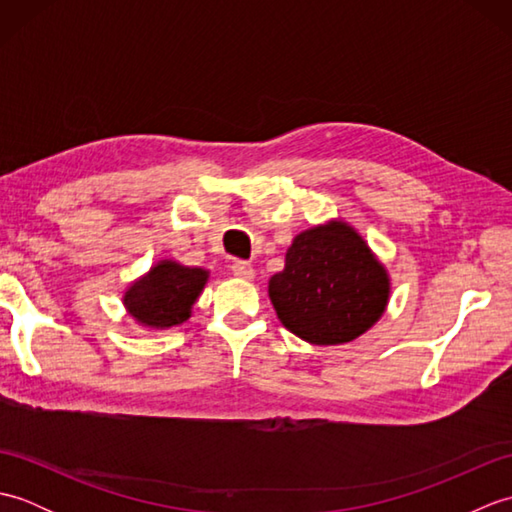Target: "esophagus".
Returning <instances> with one entry per match:
<instances>
[{
	"label": "esophagus",
	"instance_id": "1",
	"mask_svg": "<svg viewBox=\"0 0 512 512\" xmlns=\"http://www.w3.org/2000/svg\"><path fill=\"white\" fill-rule=\"evenodd\" d=\"M231 270H233V275H235L237 279H253V277H255L253 266L246 264V262H235V264L231 266Z\"/></svg>",
	"mask_w": 512,
	"mask_h": 512
}]
</instances>
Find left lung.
Instances as JSON below:
<instances>
[{
  "mask_svg": "<svg viewBox=\"0 0 512 512\" xmlns=\"http://www.w3.org/2000/svg\"><path fill=\"white\" fill-rule=\"evenodd\" d=\"M391 279L363 235L343 220L301 231L268 281L279 321L314 345H341L383 317Z\"/></svg>",
  "mask_w": 512,
  "mask_h": 512,
  "instance_id": "left-lung-1",
  "label": "left lung"
}]
</instances>
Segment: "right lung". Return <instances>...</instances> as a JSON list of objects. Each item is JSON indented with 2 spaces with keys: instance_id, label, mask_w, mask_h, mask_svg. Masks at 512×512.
<instances>
[{
  "instance_id": "right-lung-1",
  "label": "right lung",
  "mask_w": 512,
  "mask_h": 512,
  "mask_svg": "<svg viewBox=\"0 0 512 512\" xmlns=\"http://www.w3.org/2000/svg\"><path fill=\"white\" fill-rule=\"evenodd\" d=\"M209 281V270L160 259L127 286L123 306L145 330H169L191 317L195 301Z\"/></svg>"
}]
</instances>
